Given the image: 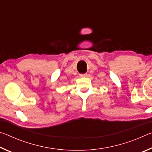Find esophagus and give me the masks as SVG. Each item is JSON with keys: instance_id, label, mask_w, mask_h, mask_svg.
I'll use <instances>...</instances> for the list:
<instances>
[{"instance_id": "obj_1", "label": "esophagus", "mask_w": 152, "mask_h": 152, "mask_svg": "<svg viewBox=\"0 0 152 152\" xmlns=\"http://www.w3.org/2000/svg\"><path fill=\"white\" fill-rule=\"evenodd\" d=\"M80 76L81 77H87L88 75H87V74H80Z\"/></svg>"}]
</instances>
